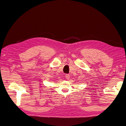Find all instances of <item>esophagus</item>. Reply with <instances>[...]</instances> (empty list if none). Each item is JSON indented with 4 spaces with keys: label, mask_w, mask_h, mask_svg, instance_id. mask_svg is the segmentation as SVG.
I'll use <instances>...</instances> for the list:
<instances>
[{
    "label": "esophagus",
    "mask_w": 126,
    "mask_h": 126,
    "mask_svg": "<svg viewBox=\"0 0 126 126\" xmlns=\"http://www.w3.org/2000/svg\"><path fill=\"white\" fill-rule=\"evenodd\" d=\"M65 78L67 79V80H69V79H70V75L69 74H66Z\"/></svg>",
    "instance_id": "esophagus-1"
}]
</instances>
